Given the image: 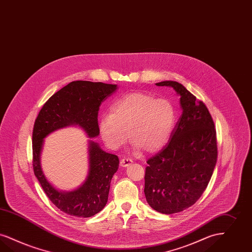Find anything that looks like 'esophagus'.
Instances as JSON below:
<instances>
[{
    "mask_svg": "<svg viewBox=\"0 0 252 252\" xmlns=\"http://www.w3.org/2000/svg\"><path fill=\"white\" fill-rule=\"evenodd\" d=\"M132 162L133 161L131 160L130 158H122L121 160H120V165H121L122 167H127V166L130 165Z\"/></svg>",
    "mask_w": 252,
    "mask_h": 252,
    "instance_id": "1",
    "label": "esophagus"
}]
</instances>
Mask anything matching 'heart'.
I'll use <instances>...</instances> for the list:
<instances>
[{"label": "heart", "instance_id": "obj_1", "mask_svg": "<svg viewBox=\"0 0 252 252\" xmlns=\"http://www.w3.org/2000/svg\"><path fill=\"white\" fill-rule=\"evenodd\" d=\"M175 109L171 101L145 93H132L116 101L111 114L99 123L102 139L111 149L124 145L128 133L137 150L155 153L168 142L175 125Z\"/></svg>", "mask_w": 252, "mask_h": 252}]
</instances>
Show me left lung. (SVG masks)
<instances>
[{"instance_id":"left-lung-1","label":"left lung","mask_w":252,"mask_h":252,"mask_svg":"<svg viewBox=\"0 0 252 252\" xmlns=\"http://www.w3.org/2000/svg\"><path fill=\"white\" fill-rule=\"evenodd\" d=\"M157 85L176 91L183 110L168 143L147 160L144 176L146 201L154 210L170 215L190 207L207 188L218 158L217 133L205 104L181 83Z\"/></svg>"}]
</instances>
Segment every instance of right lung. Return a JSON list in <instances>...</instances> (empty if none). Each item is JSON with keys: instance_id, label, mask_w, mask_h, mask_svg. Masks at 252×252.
<instances>
[{"instance_id": "obj_1", "label": "right lung", "mask_w": 252, "mask_h": 252, "mask_svg": "<svg viewBox=\"0 0 252 252\" xmlns=\"http://www.w3.org/2000/svg\"><path fill=\"white\" fill-rule=\"evenodd\" d=\"M117 89V85L87 81H72L55 93L42 107L32 130V168L43 190L61 211L78 218H90L100 212L109 197L111 181L118 170L116 155L103 151L89 141L90 170L86 181L78 189L63 192L46 179L40 166L44 138L52 131L78 125L90 138L98 136V111L101 103Z\"/></svg>"}]
</instances>
